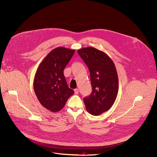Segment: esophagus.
Returning a JSON list of instances; mask_svg holds the SVG:
<instances>
[{"instance_id": "esophagus-1", "label": "esophagus", "mask_w": 157, "mask_h": 157, "mask_svg": "<svg viewBox=\"0 0 157 157\" xmlns=\"http://www.w3.org/2000/svg\"><path fill=\"white\" fill-rule=\"evenodd\" d=\"M74 91H75V94H78L79 93V90H78V89H75L74 90Z\"/></svg>"}]
</instances>
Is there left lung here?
<instances>
[{
    "label": "left lung",
    "instance_id": "obj_1",
    "mask_svg": "<svg viewBox=\"0 0 157 157\" xmlns=\"http://www.w3.org/2000/svg\"><path fill=\"white\" fill-rule=\"evenodd\" d=\"M78 53L89 70L92 87L91 94L83 99L86 110L99 116L112 107L117 95L119 79L115 65L107 54L92 47L80 49Z\"/></svg>",
    "mask_w": 157,
    "mask_h": 157
}]
</instances>
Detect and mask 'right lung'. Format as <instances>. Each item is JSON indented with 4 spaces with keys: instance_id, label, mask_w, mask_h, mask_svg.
I'll list each match as a JSON object with an SVG mask.
<instances>
[{
    "instance_id": "add662e5",
    "label": "right lung",
    "mask_w": 157,
    "mask_h": 157,
    "mask_svg": "<svg viewBox=\"0 0 157 157\" xmlns=\"http://www.w3.org/2000/svg\"><path fill=\"white\" fill-rule=\"evenodd\" d=\"M75 50L58 47L40 64L35 75L33 89L41 105L51 112H58L74 94L67 85L63 70Z\"/></svg>"
}]
</instances>
